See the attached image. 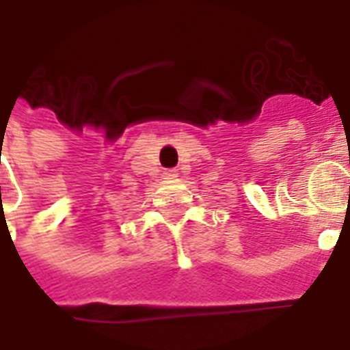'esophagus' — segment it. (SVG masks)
I'll list each match as a JSON object with an SVG mask.
<instances>
[{"mask_svg":"<svg viewBox=\"0 0 350 350\" xmlns=\"http://www.w3.org/2000/svg\"><path fill=\"white\" fill-rule=\"evenodd\" d=\"M165 178H176V172L174 170H167V172H165Z\"/></svg>","mask_w":350,"mask_h":350,"instance_id":"obj_1","label":"esophagus"}]
</instances>
